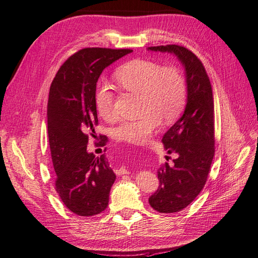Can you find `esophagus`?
Masks as SVG:
<instances>
[{"mask_svg":"<svg viewBox=\"0 0 258 258\" xmlns=\"http://www.w3.org/2000/svg\"><path fill=\"white\" fill-rule=\"evenodd\" d=\"M115 173L120 174V176H121V174H126V173H128V171H127V169H126L125 167H121L120 169L115 170Z\"/></svg>","mask_w":258,"mask_h":258,"instance_id":"esophagus-1","label":"esophagus"}]
</instances>
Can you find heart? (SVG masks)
Segmentation results:
<instances>
[{
  "label": "heart",
  "mask_w": 258,
  "mask_h": 258,
  "mask_svg": "<svg viewBox=\"0 0 258 258\" xmlns=\"http://www.w3.org/2000/svg\"><path fill=\"white\" fill-rule=\"evenodd\" d=\"M114 79L123 89L140 94V117L123 120L113 128L115 138L130 143L148 139L165 123L176 120L185 105L187 86L183 74L173 66L145 60H132L115 71ZM114 94L107 86L98 87L95 106L105 121L114 119Z\"/></svg>",
  "instance_id": "1"
}]
</instances>
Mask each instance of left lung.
I'll return each instance as SVG.
<instances>
[{"label": "left lung", "mask_w": 258, "mask_h": 258, "mask_svg": "<svg viewBox=\"0 0 258 258\" xmlns=\"http://www.w3.org/2000/svg\"><path fill=\"white\" fill-rule=\"evenodd\" d=\"M148 50L174 54L185 71L184 112L162 139L167 153H177L178 157L172 166L165 163L157 169L160 185L149 197L154 210L172 213L187 207L206 184L214 156L213 94L202 61L188 49L167 45L149 47Z\"/></svg>", "instance_id": "8db88e82"}]
</instances>
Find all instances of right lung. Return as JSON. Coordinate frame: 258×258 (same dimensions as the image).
<instances>
[{"label":"right lung","instance_id":"obj_1","mask_svg":"<svg viewBox=\"0 0 258 258\" xmlns=\"http://www.w3.org/2000/svg\"><path fill=\"white\" fill-rule=\"evenodd\" d=\"M132 51L81 49L63 63L50 86L47 119L55 190L66 208L81 217L106 209L115 180L106 154L95 156L87 150L98 124L96 82L107 66Z\"/></svg>","mask_w":258,"mask_h":258}]
</instances>
